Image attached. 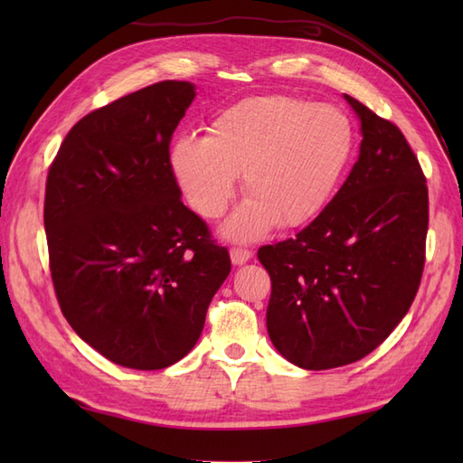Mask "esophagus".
<instances>
[{"label": "esophagus", "instance_id": "34e87169", "mask_svg": "<svg viewBox=\"0 0 463 463\" xmlns=\"http://www.w3.org/2000/svg\"><path fill=\"white\" fill-rule=\"evenodd\" d=\"M252 259V250L244 247H232L231 249V260L232 264H244Z\"/></svg>", "mask_w": 463, "mask_h": 463}]
</instances>
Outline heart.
<instances>
[{
	"mask_svg": "<svg viewBox=\"0 0 463 463\" xmlns=\"http://www.w3.org/2000/svg\"><path fill=\"white\" fill-rule=\"evenodd\" d=\"M354 127L334 105L292 95L247 97L213 121L209 137H181L171 149L176 184L203 219H219L237 193L249 196L226 222L231 239L252 241L272 224L302 226L336 189L354 151Z\"/></svg>",
	"mask_w": 463,
	"mask_h": 463,
	"instance_id": "b5f03b06",
	"label": "heart"
}]
</instances>
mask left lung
Masks as SVG:
<instances>
[{"mask_svg": "<svg viewBox=\"0 0 463 463\" xmlns=\"http://www.w3.org/2000/svg\"><path fill=\"white\" fill-rule=\"evenodd\" d=\"M360 156L297 237L259 249L269 336L284 358L330 370L376 350L406 317L426 262L428 184L404 133L350 95Z\"/></svg>", "mask_w": 463, "mask_h": 463, "instance_id": "left-lung-1", "label": "left lung"}]
</instances>
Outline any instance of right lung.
<instances>
[{
    "label": "right lung",
    "mask_w": 463,
    "mask_h": 463,
    "mask_svg": "<svg viewBox=\"0 0 463 463\" xmlns=\"http://www.w3.org/2000/svg\"><path fill=\"white\" fill-rule=\"evenodd\" d=\"M189 81H159L85 115L45 183L49 270L63 317L119 366L161 370L199 340L229 250L186 209L169 163Z\"/></svg>",
    "instance_id": "obj_1"
}]
</instances>
